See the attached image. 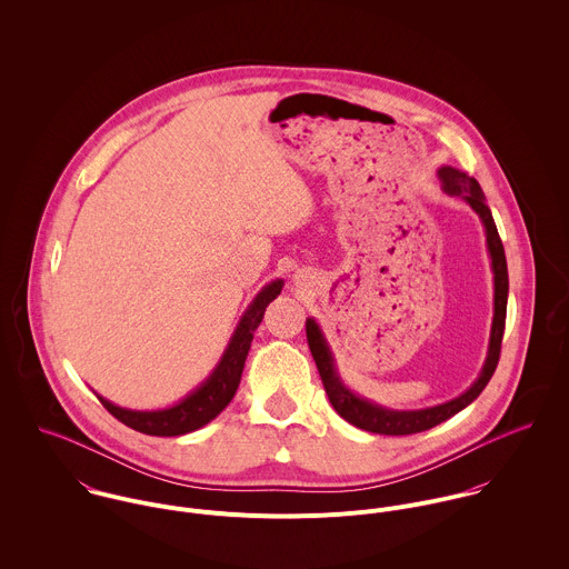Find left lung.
I'll use <instances>...</instances> for the list:
<instances>
[{
  "instance_id": "obj_1",
  "label": "left lung",
  "mask_w": 569,
  "mask_h": 569,
  "mask_svg": "<svg viewBox=\"0 0 569 569\" xmlns=\"http://www.w3.org/2000/svg\"><path fill=\"white\" fill-rule=\"evenodd\" d=\"M438 177L442 181V190L447 194L462 199L480 217V221L485 226L490 271H492V325H490V337H488L487 359H485V366H482L478 379L460 397H456L447 403H440V406L422 407V409H390V407L372 403L366 397H359L357 392H352L346 386V381L339 375L335 352L326 339L322 326L318 325L316 318H307L309 348H311V355L320 370L330 406L335 407V411L350 425L372 431V433L407 436V433L427 431V429L445 422L447 418H451L458 411H462L465 407L471 406L482 395V390L487 388V383L497 368V361H499V348H501L503 325H506V305H508V267H506L503 244L497 234L490 208L487 206V197H485L478 179L469 177L467 172H462L453 166H440Z\"/></svg>"
}]
</instances>
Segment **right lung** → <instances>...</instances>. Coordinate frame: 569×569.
I'll return each instance as SVG.
<instances>
[{
    "label": "right lung",
    "instance_id": "right-lung-1",
    "mask_svg": "<svg viewBox=\"0 0 569 569\" xmlns=\"http://www.w3.org/2000/svg\"><path fill=\"white\" fill-rule=\"evenodd\" d=\"M282 287H284V280L276 278L253 296V300L247 305L239 325L234 328L212 372L174 406L162 407V409H129V407H120L107 401L98 392L93 395L120 422L147 436H183L201 429L203 425L214 420L234 399L241 383L244 359L251 348L253 332L262 322V316L269 302L280 296Z\"/></svg>",
    "mask_w": 569,
    "mask_h": 569
}]
</instances>
